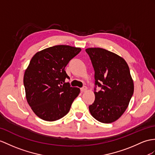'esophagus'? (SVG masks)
<instances>
[{
    "instance_id": "obj_1",
    "label": "esophagus",
    "mask_w": 155,
    "mask_h": 155,
    "mask_svg": "<svg viewBox=\"0 0 155 155\" xmlns=\"http://www.w3.org/2000/svg\"><path fill=\"white\" fill-rule=\"evenodd\" d=\"M87 90V87H85V86H84V87H82V88H81V92H85V91H86Z\"/></svg>"
}]
</instances>
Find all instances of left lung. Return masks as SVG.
<instances>
[{
	"label": "left lung",
	"mask_w": 155,
	"mask_h": 155,
	"mask_svg": "<svg viewBox=\"0 0 155 155\" xmlns=\"http://www.w3.org/2000/svg\"><path fill=\"white\" fill-rule=\"evenodd\" d=\"M95 70V99L90 105L91 114L98 121L109 124L119 119L126 111L134 94V85L126 60L102 48L85 49Z\"/></svg>",
	"instance_id": "1"
}]
</instances>
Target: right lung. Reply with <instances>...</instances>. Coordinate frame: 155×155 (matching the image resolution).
Listing matches in <instances>:
<instances>
[{"label":"right lung","mask_w":155,"mask_h":155,"mask_svg":"<svg viewBox=\"0 0 155 155\" xmlns=\"http://www.w3.org/2000/svg\"><path fill=\"white\" fill-rule=\"evenodd\" d=\"M81 48L56 45L34 54L25 70V97L35 114L45 121L53 122L66 116L80 88L65 81L70 77L64 70Z\"/></svg>","instance_id":"1"}]
</instances>
